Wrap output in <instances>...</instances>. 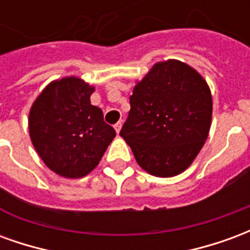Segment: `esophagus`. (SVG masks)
<instances>
[{
    "mask_svg": "<svg viewBox=\"0 0 250 250\" xmlns=\"http://www.w3.org/2000/svg\"><path fill=\"white\" fill-rule=\"evenodd\" d=\"M114 128H115V131H116V134H119L120 128H122V122H118V123L114 125Z\"/></svg>",
    "mask_w": 250,
    "mask_h": 250,
    "instance_id": "obj_1",
    "label": "esophagus"
}]
</instances>
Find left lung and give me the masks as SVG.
<instances>
[{
    "label": "left lung",
    "mask_w": 250,
    "mask_h": 250,
    "mask_svg": "<svg viewBox=\"0 0 250 250\" xmlns=\"http://www.w3.org/2000/svg\"><path fill=\"white\" fill-rule=\"evenodd\" d=\"M120 136L145 171L170 178L185 170L209 135L213 100L208 83L179 60L155 62L136 82Z\"/></svg>",
    "instance_id": "1"
}]
</instances>
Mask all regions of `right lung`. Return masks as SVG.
Here are the masks:
<instances>
[{"instance_id":"obj_1","label":"right lung","mask_w":250,"mask_h":250,"mask_svg":"<svg viewBox=\"0 0 250 250\" xmlns=\"http://www.w3.org/2000/svg\"><path fill=\"white\" fill-rule=\"evenodd\" d=\"M95 91L77 76L53 80L32 104V145L46 167L64 178H83L100 162L116 132L91 104Z\"/></svg>"}]
</instances>
